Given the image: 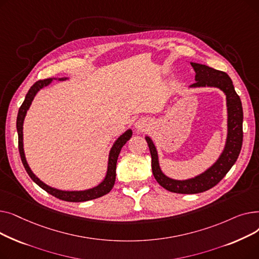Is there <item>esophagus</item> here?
I'll return each mask as SVG.
<instances>
[{"label":"esophagus","mask_w":259,"mask_h":259,"mask_svg":"<svg viewBox=\"0 0 259 259\" xmlns=\"http://www.w3.org/2000/svg\"><path fill=\"white\" fill-rule=\"evenodd\" d=\"M134 127L139 132H144L145 130L148 129L149 127V122L145 118H139L137 121L134 122Z\"/></svg>","instance_id":"1"}]
</instances>
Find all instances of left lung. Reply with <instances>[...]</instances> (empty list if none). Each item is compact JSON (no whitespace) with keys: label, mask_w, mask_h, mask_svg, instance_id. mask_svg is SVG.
I'll use <instances>...</instances> for the list:
<instances>
[{"label":"left lung","mask_w":259,"mask_h":259,"mask_svg":"<svg viewBox=\"0 0 259 259\" xmlns=\"http://www.w3.org/2000/svg\"><path fill=\"white\" fill-rule=\"evenodd\" d=\"M190 64L195 71V83L190 85L189 88L210 87L220 89L225 93L227 105V138L222 153L208 169L193 178L175 180L162 172L154 142L149 135H146L145 140L150 149L152 172L156 182L168 191L181 194L205 192L219 184L235 164L242 145V106L234 89L232 79L226 72L213 69L207 65L194 62H190Z\"/></svg>","instance_id":"1"}]
</instances>
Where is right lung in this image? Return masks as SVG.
<instances>
[{
  "label": "right lung",
  "mask_w": 259,
  "mask_h": 259,
  "mask_svg": "<svg viewBox=\"0 0 259 259\" xmlns=\"http://www.w3.org/2000/svg\"><path fill=\"white\" fill-rule=\"evenodd\" d=\"M53 79L67 80V79H69V77H59V78L52 77V78H47V79H44V80H37L35 84H33L31 86L28 93L26 94L25 101L23 102L22 106L19 109V113H18V117H17V131H18V137H19V151H20L22 162H23V165L25 167V170L30 176V179L38 187H40L43 190H45L46 192L53 195L54 197L60 198L62 200H66V201H71V202H81V201H87V200L99 198V197L110 192L111 189L114 186L115 175H116L117 157L119 155V152L121 150L122 146H124L131 139L132 130L131 129L126 130L121 135H119V137L113 143V145L110 149V151H109V155H108V164H107L106 175H105L104 180L98 186H95V187L90 188V189H86V190H76V191L74 190V191H73V190L57 189V188L51 187V186L45 184L44 182L40 181L37 178V176L32 172L31 168L28 165V162H27V159H26V156H25V151H24L23 126H24V120H25L27 111L29 110V108L32 104L33 99L35 98V95L37 94V92L40 89H43V88L49 86L53 81Z\"/></svg>",
  "instance_id": "add662e5"
}]
</instances>
